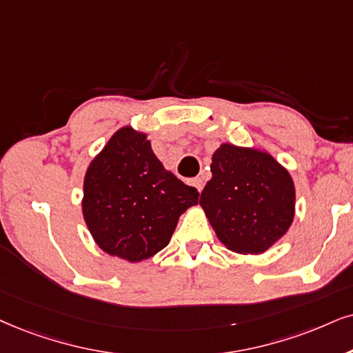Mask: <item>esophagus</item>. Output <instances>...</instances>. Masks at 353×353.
<instances>
[{
  "label": "esophagus",
  "mask_w": 353,
  "mask_h": 353,
  "mask_svg": "<svg viewBox=\"0 0 353 353\" xmlns=\"http://www.w3.org/2000/svg\"><path fill=\"white\" fill-rule=\"evenodd\" d=\"M190 184L195 187V189H197L199 192H202V189H203V181L200 179V177H194V179L190 181Z\"/></svg>",
  "instance_id": "obj_1"
}]
</instances>
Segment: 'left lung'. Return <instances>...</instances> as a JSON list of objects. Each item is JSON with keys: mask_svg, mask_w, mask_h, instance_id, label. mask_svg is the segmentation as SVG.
Returning a JSON list of instances; mask_svg holds the SVG:
<instances>
[{"mask_svg": "<svg viewBox=\"0 0 353 353\" xmlns=\"http://www.w3.org/2000/svg\"><path fill=\"white\" fill-rule=\"evenodd\" d=\"M210 169L200 205L226 248L261 254L287 233L295 216V185L269 153L225 143Z\"/></svg>", "mask_w": 353, "mask_h": 353, "instance_id": "left-lung-1", "label": "left lung"}]
</instances>
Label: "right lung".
<instances>
[{
    "label": "right lung",
    "instance_id": "right-lung-1",
    "mask_svg": "<svg viewBox=\"0 0 353 353\" xmlns=\"http://www.w3.org/2000/svg\"><path fill=\"white\" fill-rule=\"evenodd\" d=\"M199 202L156 158L145 133L120 128L89 164L83 215L102 251L140 262L168 246L177 220Z\"/></svg>",
    "mask_w": 353,
    "mask_h": 353
}]
</instances>
